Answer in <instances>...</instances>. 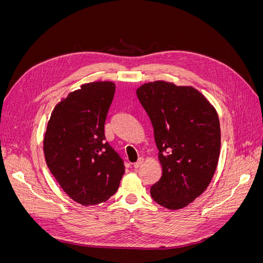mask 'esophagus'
I'll return each instance as SVG.
<instances>
[{"label": "esophagus", "instance_id": "obj_1", "mask_svg": "<svg viewBox=\"0 0 263 263\" xmlns=\"http://www.w3.org/2000/svg\"><path fill=\"white\" fill-rule=\"evenodd\" d=\"M144 160H145V159H144V158H142V157H140V158L138 159V160H137L136 162H135V163H134V166H135V168H136V169L140 168V166H141V164H142V163H144Z\"/></svg>", "mask_w": 263, "mask_h": 263}]
</instances>
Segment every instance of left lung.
I'll return each instance as SVG.
<instances>
[{"mask_svg": "<svg viewBox=\"0 0 263 263\" xmlns=\"http://www.w3.org/2000/svg\"><path fill=\"white\" fill-rule=\"evenodd\" d=\"M137 97L154 127L162 177L151 186L154 201L180 210L208 189L217 168L220 126L216 109L192 86L164 81L142 84Z\"/></svg>", "mask_w": 263, "mask_h": 263, "instance_id": "left-lung-1", "label": "left lung"}]
</instances>
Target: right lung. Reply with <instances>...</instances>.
<instances>
[{
  "label": "right lung",
  "instance_id": "add662e5",
  "mask_svg": "<svg viewBox=\"0 0 263 263\" xmlns=\"http://www.w3.org/2000/svg\"><path fill=\"white\" fill-rule=\"evenodd\" d=\"M114 93L109 81L83 84L55 105L47 125V165L62 190L84 206L106 202L125 173L123 159L105 141Z\"/></svg>",
  "mask_w": 263,
  "mask_h": 263
}]
</instances>
